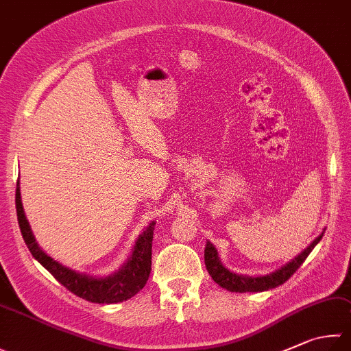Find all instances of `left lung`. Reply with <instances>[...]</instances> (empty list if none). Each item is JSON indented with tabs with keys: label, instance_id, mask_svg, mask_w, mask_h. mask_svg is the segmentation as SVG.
<instances>
[{
	"label": "left lung",
	"instance_id": "obj_1",
	"mask_svg": "<svg viewBox=\"0 0 351 351\" xmlns=\"http://www.w3.org/2000/svg\"><path fill=\"white\" fill-rule=\"evenodd\" d=\"M324 232H326V229H324L319 234V237H316L300 255H296L293 260H290L280 269H276L275 272H270L267 275L249 276V275L235 274L228 267H224L220 256H218L215 246L209 240L206 241V247H204V264H206V270L209 272V275L213 276V280L218 284V286L229 290V292H238V293L266 292V290L281 286L282 282H286L290 276L298 270V267L308 256V254L312 252L316 244L321 241Z\"/></svg>",
	"mask_w": 351,
	"mask_h": 351
}]
</instances>
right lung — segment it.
Wrapping results in <instances>:
<instances>
[{
  "mask_svg": "<svg viewBox=\"0 0 351 351\" xmlns=\"http://www.w3.org/2000/svg\"><path fill=\"white\" fill-rule=\"evenodd\" d=\"M16 215L19 229L25 244L30 250V254L38 263L49 270L55 278L62 284L65 289H69L71 293L82 300L96 304H116L130 300L137 292L145 287L151 272V247H153V235H154V221H151L143 232L137 237L131 255L116 272L95 276L88 274L77 272L62 263L56 261L55 258L47 255L39 247L35 240V235L32 232V228L25 217L23 202H21V189H19V180L16 183Z\"/></svg>",
  "mask_w": 351,
  "mask_h": 351,
  "instance_id": "add662e5",
  "label": "right lung"
}]
</instances>
